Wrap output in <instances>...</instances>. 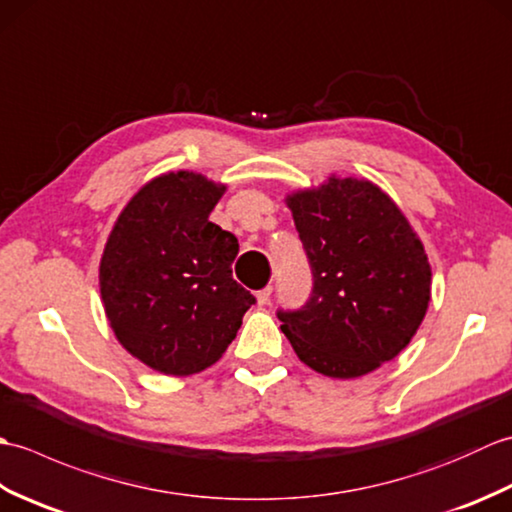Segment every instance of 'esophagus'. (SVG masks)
<instances>
[{
  "mask_svg": "<svg viewBox=\"0 0 512 512\" xmlns=\"http://www.w3.org/2000/svg\"><path fill=\"white\" fill-rule=\"evenodd\" d=\"M270 295H273V286H266L264 290H259L257 292V303H259V306H266V303L270 301Z\"/></svg>",
  "mask_w": 512,
  "mask_h": 512,
  "instance_id": "esophagus-1",
  "label": "esophagus"
}]
</instances>
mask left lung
Wrapping results in <instances>:
<instances>
[{
    "mask_svg": "<svg viewBox=\"0 0 512 512\" xmlns=\"http://www.w3.org/2000/svg\"><path fill=\"white\" fill-rule=\"evenodd\" d=\"M312 268V295L277 312L299 361L358 378L396 358L427 314L431 266L398 204L365 178L330 176L286 195Z\"/></svg>",
    "mask_w": 512,
    "mask_h": 512,
    "instance_id": "obj_1",
    "label": "left lung"
}]
</instances>
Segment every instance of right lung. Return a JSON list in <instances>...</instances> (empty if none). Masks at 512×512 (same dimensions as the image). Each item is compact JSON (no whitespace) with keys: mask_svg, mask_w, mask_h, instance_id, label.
I'll return each mask as SVG.
<instances>
[{"mask_svg":"<svg viewBox=\"0 0 512 512\" xmlns=\"http://www.w3.org/2000/svg\"><path fill=\"white\" fill-rule=\"evenodd\" d=\"M224 191L202 173H162L134 193L105 242V317L118 343L160 374L220 361L255 303L233 279L237 237L209 220Z\"/></svg>","mask_w":512,"mask_h":512,"instance_id":"add662e5","label":"right lung"}]
</instances>
